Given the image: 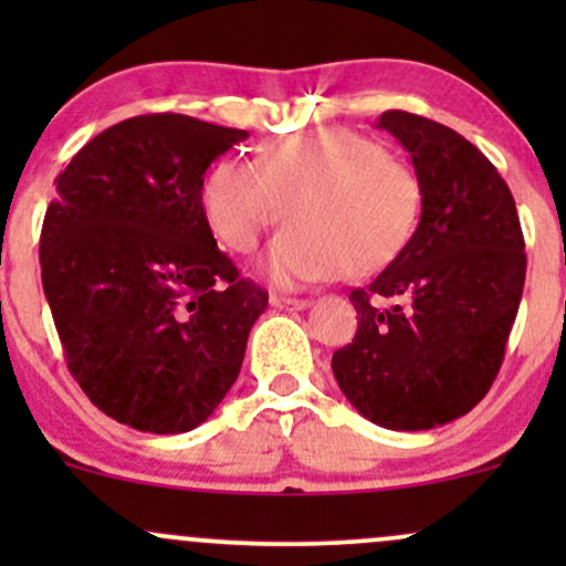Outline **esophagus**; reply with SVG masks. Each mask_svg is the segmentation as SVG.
Returning a JSON list of instances; mask_svg holds the SVG:
<instances>
[{
    "mask_svg": "<svg viewBox=\"0 0 566 566\" xmlns=\"http://www.w3.org/2000/svg\"><path fill=\"white\" fill-rule=\"evenodd\" d=\"M271 305L279 311H303L308 308V301L303 297H282V295H271Z\"/></svg>",
    "mask_w": 566,
    "mask_h": 566,
    "instance_id": "obj_1",
    "label": "esophagus"
}]
</instances>
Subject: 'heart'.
Segmentation results:
<instances>
[{"label":"heart","instance_id":"heart-1","mask_svg":"<svg viewBox=\"0 0 566 566\" xmlns=\"http://www.w3.org/2000/svg\"><path fill=\"white\" fill-rule=\"evenodd\" d=\"M201 216L231 252H252L282 218L263 258L276 287L369 276L401 255L423 210L420 178L407 161L346 127L282 135L255 159H220L199 188Z\"/></svg>","mask_w":566,"mask_h":566}]
</instances>
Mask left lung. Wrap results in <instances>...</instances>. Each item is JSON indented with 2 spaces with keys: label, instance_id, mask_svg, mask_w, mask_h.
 Segmentation results:
<instances>
[{
  "label": "left lung",
  "instance_id": "1",
  "mask_svg": "<svg viewBox=\"0 0 566 566\" xmlns=\"http://www.w3.org/2000/svg\"><path fill=\"white\" fill-rule=\"evenodd\" d=\"M378 127L412 159L423 210L401 255L350 292L359 327L333 354V373L375 426L428 431L471 412L490 391L527 255L516 201L473 143L407 112H386Z\"/></svg>",
  "mask_w": 566,
  "mask_h": 566
}]
</instances>
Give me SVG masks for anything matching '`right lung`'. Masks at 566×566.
Instances as JSON below:
<instances>
[{
	"mask_svg": "<svg viewBox=\"0 0 566 566\" xmlns=\"http://www.w3.org/2000/svg\"><path fill=\"white\" fill-rule=\"evenodd\" d=\"M247 135L184 114L133 116L55 178L39 242L44 297L71 375L116 423L186 433L239 378L269 292L218 250L199 188Z\"/></svg>",
	"mask_w": 566,
	"mask_h": 566,
	"instance_id": "1",
	"label": "right lung"
}]
</instances>
